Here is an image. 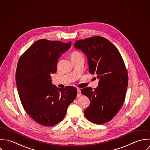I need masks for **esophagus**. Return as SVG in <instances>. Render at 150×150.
<instances>
[{"label":"esophagus","mask_w":150,"mask_h":150,"mask_svg":"<svg viewBox=\"0 0 150 150\" xmlns=\"http://www.w3.org/2000/svg\"><path fill=\"white\" fill-rule=\"evenodd\" d=\"M81 96V91L80 89H77V96L80 97Z\"/></svg>","instance_id":"esophagus-1"}]
</instances>
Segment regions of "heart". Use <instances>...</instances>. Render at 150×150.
<instances>
[{"label": "heart", "mask_w": 150, "mask_h": 150, "mask_svg": "<svg viewBox=\"0 0 150 150\" xmlns=\"http://www.w3.org/2000/svg\"><path fill=\"white\" fill-rule=\"evenodd\" d=\"M79 55H81L80 54L79 52H76V51H75V52H73L71 54V57H73V56H79Z\"/></svg>", "instance_id": "heart-1"}]
</instances>
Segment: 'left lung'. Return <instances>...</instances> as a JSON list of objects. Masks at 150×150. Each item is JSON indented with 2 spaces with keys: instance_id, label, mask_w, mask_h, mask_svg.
<instances>
[{
  "instance_id": "left-lung-1",
  "label": "left lung",
  "mask_w": 150,
  "mask_h": 150,
  "mask_svg": "<svg viewBox=\"0 0 150 150\" xmlns=\"http://www.w3.org/2000/svg\"><path fill=\"white\" fill-rule=\"evenodd\" d=\"M74 47L86 54L89 72L99 79L94 90L86 88L81 90L90 101L85 116L93 123H105L117 114L125 101L128 74L124 61L117 47L101 36L77 40Z\"/></svg>"
}]
</instances>
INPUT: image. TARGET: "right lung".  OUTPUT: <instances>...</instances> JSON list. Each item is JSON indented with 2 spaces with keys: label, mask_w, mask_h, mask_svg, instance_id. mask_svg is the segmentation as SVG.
Segmentation results:
<instances>
[{
  "label": "right lung",
  "mask_w": 150,
  "mask_h": 150,
  "mask_svg": "<svg viewBox=\"0 0 150 150\" xmlns=\"http://www.w3.org/2000/svg\"><path fill=\"white\" fill-rule=\"evenodd\" d=\"M71 45V42L40 39L18 60L16 81L21 104L30 117L42 125L53 126L62 120L76 97L75 87L57 88L52 84L50 76L57 71L58 59Z\"/></svg>",
  "instance_id": "1"
}]
</instances>
